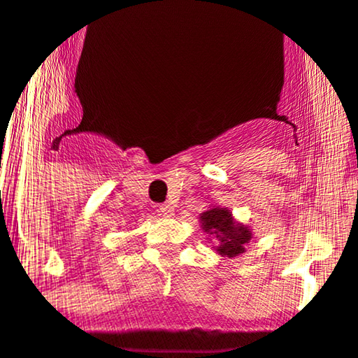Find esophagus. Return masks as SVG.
<instances>
[{"mask_svg": "<svg viewBox=\"0 0 358 358\" xmlns=\"http://www.w3.org/2000/svg\"><path fill=\"white\" fill-rule=\"evenodd\" d=\"M160 215L164 217H171L173 213H175V206L171 205V203H164V205H160Z\"/></svg>", "mask_w": 358, "mask_h": 358, "instance_id": "34e87169", "label": "esophagus"}]
</instances>
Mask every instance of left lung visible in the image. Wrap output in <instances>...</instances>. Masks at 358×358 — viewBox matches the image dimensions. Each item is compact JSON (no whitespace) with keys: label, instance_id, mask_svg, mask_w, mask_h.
Returning <instances> with one entry per match:
<instances>
[{"label":"left lung","instance_id":"obj_1","mask_svg":"<svg viewBox=\"0 0 358 358\" xmlns=\"http://www.w3.org/2000/svg\"><path fill=\"white\" fill-rule=\"evenodd\" d=\"M199 220L201 228L215 240V250L220 256L236 258L245 252V245L252 238V233L247 226L236 222L228 208L213 206L203 212Z\"/></svg>","mask_w":358,"mask_h":358}]
</instances>
